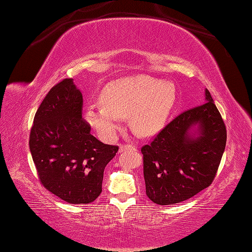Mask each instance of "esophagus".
I'll use <instances>...</instances> for the list:
<instances>
[{
    "label": "esophagus",
    "instance_id": "1",
    "mask_svg": "<svg viewBox=\"0 0 252 252\" xmlns=\"http://www.w3.org/2000/svg\"><path fill=\"white\" fill-rule=\"evenodd\" d=\"M126 151H136V147L133 146V145H128V144H124L121 145V147H119V152H126Z\"/></svg>",
    "mask_w": 252,
    "mask_h": 252
}]
</instances>
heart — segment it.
I'll use <instances>...</instances> for the list:
<instances>
[{"label":"heart","mask_w":252,"mask_h":252,"mask_svg":"<svg viewBox=\"0 0 252 252\" xmlns=\"http://www.w3.org/2000/svg\"><path fill=\"white\" fill-rule=\"evenodd\" d=\"M103 106H91L85 119L106 142H113L129 114L130 127L139 135L162 128L176 101V87L169 81L135 75L106 84L99 94Z\"/></svg>","instance_id":"obj_1"}]
</instances>
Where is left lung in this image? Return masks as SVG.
Returning a JSON list of instances; mask_svg holds the SVG:
<instances>
[{"instance_id": "1", "label": "left lung", "mask_w": 252, "mask_h": 252, "mask_svg": "<svg viewBox=\"0 0 252 252\" xmlns=\"http://www.w3.org/2000/svg\"><path fill=\"white\" fill-rule=\"evenodd\" d=\"M226 142V125L206 90V103L178 115L142 147L147 197L157 205H175L209 187Z\"/></svg>"}]
</instances>
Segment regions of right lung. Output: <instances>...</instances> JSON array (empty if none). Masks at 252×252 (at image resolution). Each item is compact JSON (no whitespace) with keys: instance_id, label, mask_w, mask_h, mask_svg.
Instances as JSON below:
<instances>
[{"instance_id":"1","label":"right lung","mask_w":252,"mask_h":252,"mask_svg":"<svg viewBox=\"0 0 252 252\" xmlns=\"http://www.w3.org/2000/svg\"><path fill=\"white\" fill-rule=\"evenodd\" d=\"M82 110L81 91L65 78L47 93L30 133L39 182L68 204H90L100 195L105 167L118 152L91 134Z\"/></svg>"}]
</instances>
